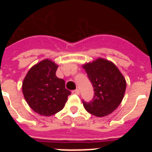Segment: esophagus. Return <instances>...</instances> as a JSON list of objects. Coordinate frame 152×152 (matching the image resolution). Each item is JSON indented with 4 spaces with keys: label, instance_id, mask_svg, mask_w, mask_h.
I'll list each match as a JSON object with an SVG mask.
<instances>
[{
    "label": "esophagus",
    "instance_id": "obj_1",
    "mask_svg": "<svg viewBox=\"0 0 152 152\" xmlns=\"http://www.w3.org/2000/svg\"><path fill=\"white\" fill-rule=\"evenodd\" d=\"M73 94H77V95H79L80 94V90L78 89H75V90H73L72 91Z\"/></svg>",
    "mask_w": 152,
    "mask_h": 152
}]
</instances>
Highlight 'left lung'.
<instances>
[{
    "instance_id": "8db88e82",
    "label": "left lung",
    "mask_w": 152,
    "mask_h": 152,
    "mask_svg": "<svg viewBox=\"0 0 152 152\" xmlns=\"http://www.w3.org/2000/svg\"><path fill=\"white\" fill-rule=\"evenodd\" d=\"M94 87L91 101L82 100L84 107L90 114L102 117L111 114L121 104L126 82L116 66L107 60L99 58L83 66Z\"/></svg>"
}]
</instances>
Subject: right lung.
Returning <instances> with one entry per match:
<instances>
[{
  "mask_svg": "<svg viewBox=\"0 0 152 152\" xmlns=\"http://www.w3.org/2000/svg\"><path fill=\"white\" fill-rule=\"evenodd\" d=\"M58 66L49 59L43 60L29 70L23 83V93L34 112L50 116L64 107L71 91L64 80L56 76Z\"/></svg>",
  "mask_w": 152,
  "mask_h": 152,
  "instance_id": "right-lung-1",
  "label": "right lung"
}]
</instances>
